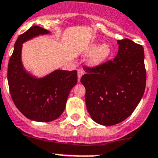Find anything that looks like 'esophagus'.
Returning a JSON list of instances; mask_svg holds the SVG:
<instances>
[{
    "label": "esophagus",
    "mask_w": 158,
    "mask_h": 158,
    "mask_svg": "<svg viewBox=\"0 0 158 158\" xmlns=\"http://www.w3.org/2000/svg\"><path fill=\"white\" fill-rule=\"evenodd\" d=\"M83 74H84V71L82 70V69H78V80L80 81L81 77H82V76Z\"/></svg>",
    "instance_id": "obj_1"
}]
</instances>
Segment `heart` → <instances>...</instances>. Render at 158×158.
Returning <instances> with one entry per match:
<instances>
[{
    "label": "heart",
    "mask_w": 158,
    "mask_h": 158,
    "mask_svg": "<svg viewBox=\"0 0 158 158\" xmlns=\"http://www.w3.org/2000/svg\"><path fill=\"white\" fill-rule=\"evenodd\" d=\"M88 52L89 53L94 52L89 60L90 64L98 65L106 61L109 57L111 54V48L109 45H106V44L102 45L98 49H97L96 45H94L89 48Z\"/></svg>",
    "instance_id": "1"
}]
</instances>
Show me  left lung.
<instances>
[{
	"instance_id": "obj_1",
	"label": "left lung",
	"mask_w": 158,
	"mask_h": 158,
	"mask_svg": "<svg viewBox=\"0 0 158 158\" xmlns=\"http://www.w3.org/2000/svg\"><path fill=\"white\" fill-rule=\"evenodd\" d=\"M113 60L83 69L86 109L96 123L111 126L131 115L143 96L146 72L143 45L128 38L117 41Z\"/></svg>"
}]
</instances>
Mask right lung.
Returning <instances> with one entry per match:
<instances>
[{"label":"right lung","instance_id":"1","mask_svg":"<svg viewBox=\"0 0 158 158\" xmlns=\"http://www.w3.org/2000/svg\"><path fill=\"white\" fill-rule=\"evenodd\" d=\"M49 31L33 26L19 35L8 65L9 91L15 106L30 120L49 122L64 112L70 90L77 83V71L56 70L42 79H35L23 68V42Z\"/></svg>","mask_w":158,"mask_h":158}]
</instances>
